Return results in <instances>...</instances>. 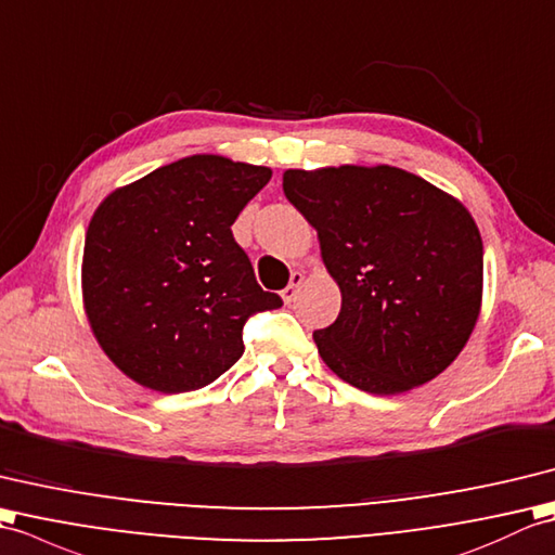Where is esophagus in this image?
Returning a JSON list of instances; mask_svg holds the SVG:
<instances>
[{
  "instance_id": "obj_1",
  "label": "esophagus",
  "mask_w": 555,
  "mask_h": 555,
  "mask_svg": "<svg viewBox=\"0 0 555 555\" xmlns=\"http://www.w3.org/2000/svg\"><path fill=\"white\" fill-rule=\"evenodd\" d=\"M301 287H304V275H301V273H297V270H294L292 278H289V285L280 292L282 301L289 304V301L297 299V294H299V289H301Z\"/></svg>"
}]
</instances>
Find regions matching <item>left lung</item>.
<instances>
[{
  "label": "left lung",
  "mask_w": 555,
  "mask_h": 555,
  "mask_svg": "<svg viewBox=\"0 0 555 555\" xmlns=\"http://www.w3.org/2000/svg\"><path fill=\"white\" fill-rule=\"evenodd\" d=\"M282 190L315 228L341 292L335 323L313 332L330 371L371 393L444 373L482 309V237L470 211L385 164L289 168Z\"/></svg>",
  "instance_id": "8db88e82"
}]
</instances>
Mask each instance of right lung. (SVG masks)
<instances>
[{
	"instance_id": "1",
	"label": "right lung",
	"mask_w": 555,
	"mask_h": 555,
	"mask_svg": "<svg viewBox=\"0 0 555 555\" xmlns=\"http://www.w3.org/2000/svg\"><path fill=\"white\" fill-rule=\"evenodd\" d=\"M270 176L266 166L194 154L96 206L82 309L122 375L164 393L202 389L240 361L246 318L280 309L230 230Z\"/></svg>"
}]
</instances>
